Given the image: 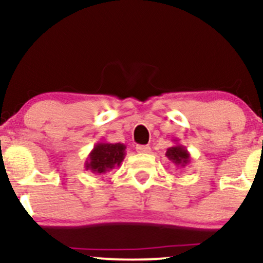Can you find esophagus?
Returning <instances> with one entry per match:
<instances>
[{
    "instance_id": "esophagus-1",
    "label": "esophagus",
    "mask_w": 263,
    "mask_h": 263,
    "mask_svg": "<svg viewBox=\"0 0 263 263\" xmlns=\"http://www.w3.org/2000/svg\"><path fill=\"white\" fill-rule=\"evenodd\" d=\"M136 151H137L138 153H149L151 147L149 146H141V144H138V146L136 147Z\"/></svg>"
}]
</instances>
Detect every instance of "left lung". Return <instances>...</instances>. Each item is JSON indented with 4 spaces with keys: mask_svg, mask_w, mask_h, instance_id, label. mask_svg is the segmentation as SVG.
<instances>
[{
    "mask_svg": "<svg viewBox=\"0 0 263 263\" xmlns=\"http://www.w3.org/2000/svg\"><path fill=\"white\" fill-rule=\"evenodd\" d=\"M176 144L173 147H170L165 152V156L170 161L176 165L177 168H185L186 165L190 164L192 158H190V153L185 147L178 143V140H174Z\"/></svg>",
    "mask_w": 263,
    "mask_h": 263,
    "instance_id": "8db88e82",
    "label": "left lung"
}]
</instances>
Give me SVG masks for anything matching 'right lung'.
Returning a JSON list of instances; mask_svg holds the SVG:
<instances>
[{
	"instance_id": "obj_1",
	"label": "right lung",
	"mask_w": 263,
	"mask_h": 263,
	"mask_svg": "<svg viewBox=\"0 0 263 263\" xmlns=\"http://www.w3.org/2000/svg\"><path fill=\"white\" fill-rule=\"evenodd\" d=\"M125 156L126 146L123 143L99 141L87 156L84 167L86 171L101 176L114 170L115 167L121 165Z\"/></svg>"
}]
</instances>
